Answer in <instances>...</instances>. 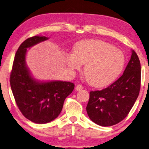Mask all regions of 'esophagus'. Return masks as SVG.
<instances>
[{"label":"esophagus","mask_w":149,"mask_h":149,"mask_svg":"<svg viewBox=\"0 0 149 149\" xmlns=\"http://www.w3.org/2000/svg\"><path fill=\"white\" fill-rule=\"evenodd\" d=\"M82 88H83V86L81 85V84H78V85H77L76 87V89L77 90V91H81Z\"/></svg>","instance_id":"1"}]
</instances>
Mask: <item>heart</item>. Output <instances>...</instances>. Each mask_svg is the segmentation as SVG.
<instances>
[{
    "mask_svg": "<svg viewBox=\"0 0 149 149\" xmlns=\"http://www.w3.org/2000/svg\"><path fill=\"white\" fill-rule=\"evenodd\" d=\"M69 67L79 70L85 65L84 73L94 86L112 82L122 72L125 63L123 52L112 45L99 40H81L75 45L73 54L67 59Z\"/></svg>",
    "mask_w": 149,
    "mask_h": 149,
    "instance_id": "obj_1",
    "label": "heart"
}]
</instances>
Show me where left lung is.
I'll return each mask as SVG.
<instances>
[{
    "mask_svg": "<svg viewBox=\"0 0 149 149\" xmlns=\"http://www.w3.org/2000/svg\"><path fill=\"white\" fill-rule=\"evenodd\" d=\"M141 66L138 56L132 50L131 59L122 76L101 91H91L86 106L89 118L102 127H110L123 120L139 95Z\"/></svg>",
    "mask_w": 149,
    "mask_h": 149,
    "instance_id": "1",
    "label": "left lung"
}]
</instances>
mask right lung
<instances>
[{"mask_svg":"<svg viewBox=\"0 0 149 149\" xmlns=\"http://www.w3.org/2000/svg\"><path fill=\"white\" fill-rule=\"evenodd\" d=\"M47 39L36 36L24 40L16 53L10 74V85L17 106L26 118L37 124L56 119L75 86L63 81L40 82L31 76L25 63L27 48Z\"/></svg>","mask_w":149,"mask_h":149,"instance_id":"1","label":"right lung"}]
</instances>
